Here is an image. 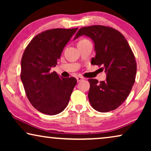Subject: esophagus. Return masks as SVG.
Segmentation results:
<instances>
[{"instance_id": "34e87169", "label": "esophagus", "mask_w": 151, "mask_h": 151, "mask_svg": "<svg viewBox=\"0 0 151 151\" xmlns=\"http://www.w3.org/2000/svg\"><path fill=\"white\" fill-rule=\"evenodd\" d=\"M84 78L81 77V76H78V77H77V81H78V82H80V81H81V80H84Z\"/></svg>"}]
</instances>
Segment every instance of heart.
Returning <instances> with one entry per match:
<instances>
[{"label": "heart", "mask_w": 151, "mask_h": 151, "mask_svg": "<svg viewBox=\"0 0 151 151\" xmlns=\"http://www.w3.org/2000/svg\"><path fill=\"white\" fill-rule=\"evenodd\" d=\"M86 40V39H82V40H81L80 41H82V40Z\"/></svg>", "instance_id": "obj_1"}]
</instances>
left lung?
<instances>
[{
	"label": "left lung",
	"instance_id": "obj_1",
	"mask_svg": "<svg viewBox=\"0 0 151 151\" xmlns=\"http://www.w3.org/2000/svg\"><path fill=\"white\" fill-rule=\"evenodd\" d=\"M82 36L89 37L94 42L96 56L91 63L102 65L106 74L105 81L88 80L90 104L99 112L115 110L127 98L135 83L137 64L133 51L124 36L109 27H84L73 40Z\"/></svg>",
	"mask_w": 151,
	"mask_h": 151
}]
</instances>
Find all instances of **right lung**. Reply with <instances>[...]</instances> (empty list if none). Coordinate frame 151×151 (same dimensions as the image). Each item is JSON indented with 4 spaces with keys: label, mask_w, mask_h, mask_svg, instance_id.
<instances>
[{
    "label": "right lung",
    "mask_w": 151,
    "mask_h": 151,
    "mask_svg": "<svg viewBox=\"0 0 151 151\" xmlns=\"http://www.w3.org/2000/svg\"><path fill=\"white\" fill-rule=\"evenodd\" d=\"M77 29L45 31L31 40L22 55L20 79L27 97L35 109L46 115H57L65 110L77 84L75 78H65L51 72Z\"/></svg>",
    "instance_id": "add662e5"
}]
</instances>
